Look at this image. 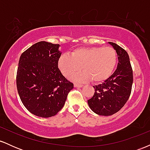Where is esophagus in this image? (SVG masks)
<instances>
[{
    "instance_id": "1",
    "label": "esophagus",
    "mask_w": 150,
    "mask_h": 150,
    "mask_svg": "<svg viewBox=\"0 0 150 150\" xmlns=\"http://www.w3.org/2000/svg\"><path fill=\"white\" fill-rule=\"evenodd\" d=\"M74 87H83V85H80V84L75 83V84H74Z\"/></svg>"
}]
</instances>
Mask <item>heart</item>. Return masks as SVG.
Returning <instances> with one entry per match:
<instances>
[{
    "label": "heart",
    "instance_id": "heart-1",
    "mask_svg": "<svg viewBox=\"0 0 150 150\" xmlns=\"http://www.w3.org/2000/svg\"><path fill=\"white\" fill-rule=\"evenodd\" d=\"M116 63L117 53L113 48L92 46L75 49L70 56L62 55L58 66L66 77H71L82 68L84 73L73 77L74 80L80 82L91 80L94 83H100L111 76Z\"/></svg>",
    "mask_w": 150,
    "mask_h": 150
}]
</instances>
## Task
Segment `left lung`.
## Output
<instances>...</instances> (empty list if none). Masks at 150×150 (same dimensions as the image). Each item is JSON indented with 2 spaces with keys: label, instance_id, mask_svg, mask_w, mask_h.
Here are the masks:
<instances>
[{
  "label": "left lung",
  "instance_id": "left-lung-1",
  "mask_svg": "<svg viewBox=\"0 0 150 150\" xmlns=\"http://www.w3.org/2000/svg\"><path fill=\"white\" fill-rule=\"evenodd\" d=\"M108 44L118 55L116 70L102 84L94 86V94L87 100L89 108L100 116H111L120 110L129 99L133 82L128 53L115 43Z\"/></svg>",
  "mask_w": 150,
  "mask_h": 150
}]
</instances>
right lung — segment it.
<instances>
[{
  "instance_id": "right-lung-1",
  "label": "right lung",
  "mask_w": 150,
  "mask_h": 150,
  "mask_svg": "<svg viewBox=\"0 0 150 150\" xmlns=\"http://www.w3.org/2000/svg\"><path fill=\"white\" fill-rule=\"evenodd\" d=\"M59 47V44L39 42L20 58L16 79L19 96L25 108L37 116H55L73 88L58 69Z\"/></svg>"
}]
</instances>
